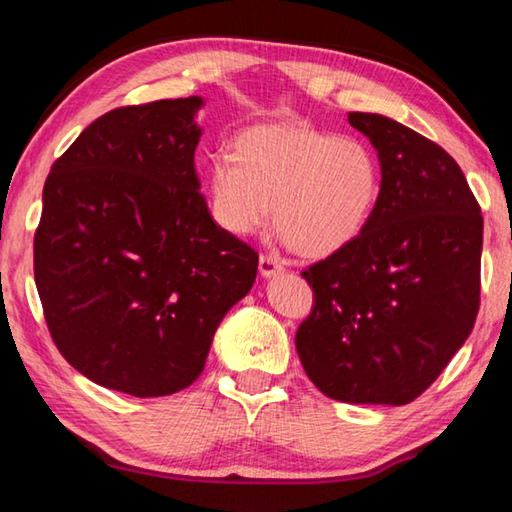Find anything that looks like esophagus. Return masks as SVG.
Listing matches in <instances>:
<instances>
[{
  "mask_svg": "<svg viewBox=\"0 0 512 512\" xmlns=\"http://www.w3.org/2000/svg\"><path fill=\"white\" fill-rule=\"evenodd\" d=\"M258 270H261V276H265V279H272V276L281 274L285 267H283V263L279 261V258L263 254L261 258H258Z\"/></svg>",
  "mask_w": 512,
  "mask_h": 512,
  "instance_id": "1",
  "label": "esophagus"
}]
</instances>
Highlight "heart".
<instances>
[{
    "instance_id": "heart-1",
    "label": "heart",
    "mask_w": 512,
    "mask_h": 512,
    "mask_svg": "<svg viewBox=\"0 0 512 512\" xmlns=\"http://www.w3.org/2000/svg\"><path fill=\"white\" fill-rule=\"evenodd\" d=\"M382 166L369 143L306 125L242 132L209 164L213 218L233 236L263 229L274 206L281 238L324 256L360 236L378 209Z\"/></svg>"
}]
</instances>
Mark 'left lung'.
<instances>
[{"instance_id":"1","label":"left lung","mask_w":512,"mask_h":512,"mask_svg":"<svg viewBox=\"0 0 512 512\" xmlns=\"http://www.w3.org/2000/svg\"><path fill=\"white\" fill-rule=\"evenodd\" d=\"M382 166V195L351 245L301 276L315 303L297 330L308 378L351 405H407L470 337L483 218L459 164L382 114L351 112Z\"/></svg>"}]
</instances>
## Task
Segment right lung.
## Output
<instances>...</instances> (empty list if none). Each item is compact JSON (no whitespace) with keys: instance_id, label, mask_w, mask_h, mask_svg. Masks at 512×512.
I'll return each mask as SVG.
<instances>
[{"instance_id":"1","label":"right lung","mask_w":512,"mask_h":512,"mask_svg":"<svg viewBox=\"0 0 512 512\" xmlns=\"http://www.w3.org/2000/svg\"><path fill=\"white\" fill-rule=\"evenodd\" d=\"M200 96L116 107L56 159L33 272L53 344L105 389L159 398L202 373L258 254L213 222L195 173Z\"/></svg>"}]
</instances>
